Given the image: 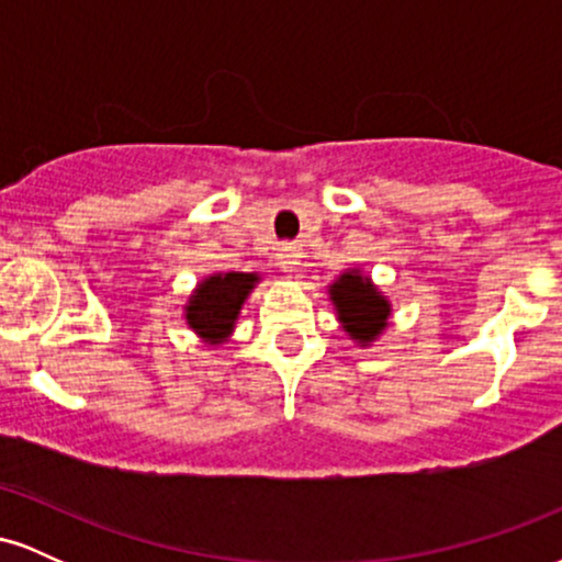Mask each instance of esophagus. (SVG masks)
<instances>
[{
    "mask_svg": "<svg viewBox=\"0 0 562 562\" xmlns=\"http://www.w3.org/2000/svg\"><path fill=\"white\" fill-rule=\"evenodd\" d=\"M301 259H303L301 245H295V243H282L280 250H277V263H280L282 272H288V274H293L295 269H299Z\"/></svg>",
    "mask_w": 562,
    "mask_h": 562,
    "instance_id": "esophagus-1",
    "label": "esophagus"
}]
</instances>
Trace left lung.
I'll return each instance as SVG.
<instances>
[{
	"label": "left lung",
	"mask_w": 562,
	"mask_h": 562,
	"mask_svg": "<svg viewBox=\"0 0 562 562\" xmlns=\"http://www.w3.org/2000/svg\"><path fill=\"white\" fill-rule=\"evenodd\" d=\"M330 295L335 306H338V317L344 322L346 333H351V338L359 340V344L375 340V335H380L385 327L391 306L372 288V282L357 272H346L330 288Z\"/></svg>",
	"instance_id": "1"
}]
</instances>
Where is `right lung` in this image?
Here are the masks:
<instances>
[{
	"label": "right lung",
	"instance_id": "1",
	"mask_svg": "<svg viewBox=\"0 0 562 562\" xmlns=\"http://www.w3.org/2000/svg\"><path fill=\"white\" fill-rule=\"evenodd\" d=\"M256 280H259L256 274L227 272L200 282L195 295L190 299V306H187V322L192 330L211 344H222L235 327L243 301L248 299Z\"/></svg>",
	"mask_w": 562,
	"mask_h": 562
}]
</instances>
